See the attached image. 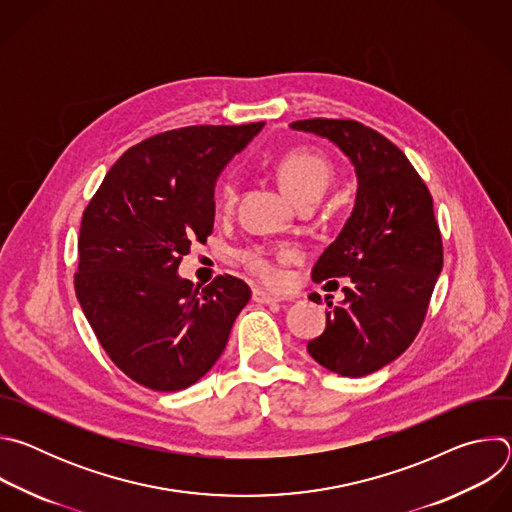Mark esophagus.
I'll use <instances>...</instances> for the list:
<instances>
[{"label":"esophagus","instance_id":"esophagus-1","mask_svg":"<svg viewBox=\"0 0 512 512\" xmlns=\"http://www.w3.org/2000/svg\"><path fill=\"white\" fill-rule=\"evenodd\" d=\"M253 302H257V304H265V306H271V304H279V302H283V298H277V296L269 294V291H265V289H261V287H255V289H253Z\"/></svg>","mask_w":512,"mask_h":512}]
</instances>
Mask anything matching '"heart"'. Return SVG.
I'll return each instance as SVG.
<instances>
[{
    "mask_svg": "<svg viewBox=\"0 0 512 512\" xmlns=\"http://www.w3.org/2000/svg\"><path fill=\"white\" fill-rule=\"evenodd\" d=\"M275 176L283 192L294 200L300 202L304 198H320L330 184L332 168L330 164L314 152L308 150H294L283 154L275 162ZM237 188L233 182H225L216 192V210H229L235 202ZM243 263L251 273L265 281H277V269L273 255L263 249H251L243 253Z\"/></svg>",
    "mask_w": 512,
    "mask_h": 512,
    "instance_id": "1",
    "label": "heart"
}]
</instances>
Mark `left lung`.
I'll return each instance as SVG.
<instances>
[{
	"label": "left lung",
	"mask_w": 512,
	"mask_h": 512,
	"mask_svg": "<svg viewBox=\"0 0 512 512\" xmlns=\"http://www.w3.org/2000/svg\"><path fill=\"white\" fill-rule=\"evenodd\" d=\"M289 129L332 141L356 174L348 221L312 269L314 281L348 277L350 285L308 352L342 377L371 375L409 348L442 273L433 200L407 156L371 127L318 117Z\"/></svg>",
	"instance_id": "8db88e82"
}]
</instances>
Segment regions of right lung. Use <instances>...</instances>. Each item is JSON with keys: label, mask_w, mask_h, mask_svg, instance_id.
I'll use <instances>...</instances> for the list:
<instances>
[{"label": "right lung", "mask_w": 512, "mask_h": 512, "mask_svg": "<svg viewBox=\"0 0 512 512\" xmlns=\"http://www.w3.org/2000/svg\"><path fill=\"white\" fill-rule=\"evenodd\" d=\"M192 125L129 148L89 202L79 237V304L101 346L135 383L180 391L223 354L251 289L233 275L200 287L182 255L214 225V186L263 129Z\"/></svg>", "instance_id": "add662e5"}]
</instances>
